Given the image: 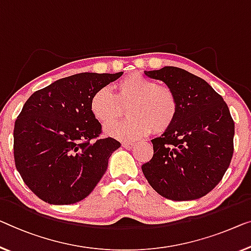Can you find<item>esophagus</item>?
Returning <instances> with one entry per match:
<instances>
[{"instance_id": "obj_1", "label": "esophagus", "mask_w": 251, "mask_h": 251, "mask_svg": "<svg viewBox=\"0 0 251 251\" xmlns=\"http://www.w3.org/2000/svg\"><path fill=\"white\" fill-rule=\"evenodd\" d=\"M123 148H125L126 150H130L133 147H134V143H132V142H123Z\"/></svg>"}]
</instances>
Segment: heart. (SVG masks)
I'll return each mask as SVG.
<instances>
[{"mask_svg": "<svg viewBox=\"0 0 251 251\" xmlns=\"http://www.w3.org/2000/svg\"><path fill=\"white\" fill-rule=\"evenodd\" d=\"M109 88H101L90 100V110L102 125L114 122L124 114L125 121L106 126L104 132L123 141H134L153 130L163 133L177 118L179 103L173 89L160 85L155 80L140 73H132Z\"/></svg>", "mask_w": 251, "mask_h": 251, "instance_id": "heart-1", "label": "heart"}]
</instances>
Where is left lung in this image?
Returning a JSON list of instances; mask_svg holds the SVG:
<instances>
[{
  "label": "left lung",
  "instance_id": "obj_1",
  "mask_svg": "<svg viewBox=\"0 0 251 251\" xmlns=\"http://www.w3.org/2000/svg\"><path fill=\"white\" fill-rule=\"evenodd\" d=\"M173 89L179 103L175 123L153 138V156L142 171L160 195L197 200L222 180L233 154L234 122L227 104L203 78L175 66L145 71Z\"/></svg>",
  "mask_w": 251,
  "mask_h": 251
}]
</instances>
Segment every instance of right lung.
<instances>
[{
    "instance_id": "obj_1",
    "label": "right lung",
    "mask_w": 251,
    "mask_h": 251,
    "mask_svg": "<svg viewBox=\"0 0 251 251\" xmlns=\"http://www.w3.org/2000/svg\"><path fill=\"white\" fill-rule=\"evenodd\" d=\"M123 72L78 73L33 92L19 114L13 130L17 170L40 200L67 205L95 189L121 143L100 137L101 124L90 110L99 89Z\"/></svg>"
}]
</instances>
